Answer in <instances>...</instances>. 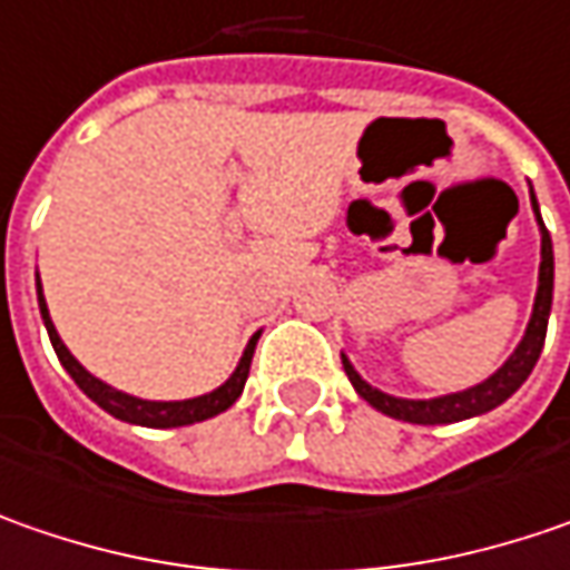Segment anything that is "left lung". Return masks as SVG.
<instances>
[{
  "label": "left lung",
  "instance_id": "left-lung-1",
  "mask_svg": "<svg viewBox=\"0 0 570 570\" xmlns=\"http://www.w3.org/2000/svg\"><path fill=\"white\" fill-rule=\"evenodd\" d=\"M530 200L535 223H539V236H542V248H539V286H535V299H532V315L530 322H527V332L520 337V344L513 347V354L479 385H469V389L450 392V395H436V399H399V395H389L383 389L366 383L354 370V363L347 360V354H341L344 373H347V380L357 389V395L363 402H370L373 409L395 417V421H409V424H456V421H469V417H479V414H488L498 405H504L510 395L527 383L535 360L542 354V341H546V328H549V312H552V289H556L552 236H549V229H546V223L539 216V204H535L532 187Z\"/></svg>",
  "mask_w": 570,
  "mask_h": 570
}]
</instances>
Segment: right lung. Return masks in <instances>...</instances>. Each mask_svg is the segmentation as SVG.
Masks as SVG:
<instances>
[{"label": "right lung", "instance_id": "right-lung-1", "mask_svg": "<svg viewBox=\"0 0 570 570\" xmlns=\"http://www.w3.org/2000/svg\"><path fill=\"white\" fill-rule=\"evenodd\" d=\"M38 306L40 318H43V328L50 334V344L60 357L62 370L76 380V385L86 392L88 399L105 409L117 421H127V424H139V428H187V424H197V421H207V417H216L226 409L236 405V399L245 389V380H248V366H252V354H255V344H258V334H252L245 354L238 360V366L233 370V376L223 385H216L213 392H204L197 399H181V402H149V399H137L130 392H120L114 385L101 383L98 376H91L86 366L79 360L69 354V347L62 344V337L57 334V325L50 318V309H47V299H43V286H40L38 277Z\"/></svg>", "mask_w": 570, "mask_h": 570}]
</instances>
